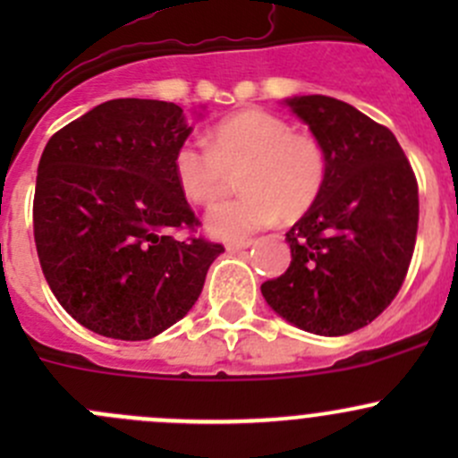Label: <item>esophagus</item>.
<instances>
[{
  "label": "esophagus",
  "instance_id": "1",
  "mask_svg": "<svg viewBox=\"0 0 458 458\" xmlns=\"http://www.w3.org/2000/svg\"><path fill=\"white\" fill-rule=\"evenodd\" d=\"M252 242H228L225 243V250L228 252H242L246 250V248H250Z\"/></svg>",
  "mask_w": 458,
  "mask_h": 458
}]
</instances>
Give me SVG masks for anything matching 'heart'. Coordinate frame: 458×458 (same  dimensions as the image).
I'll return each instance as SVG.
<instances>
[{
	"label": "heart",
	"mask_w": 458,
	"mask_h": 458,
	"mask_svg": "<svg viewBox=\"0 0 458 458\" xmlns=\"http://www.w3.org/2000/svg\"><path fill=\"white\" fill-rule=\"evenodd\" d=\"M206 146L179 143L173 174L179 191L197 206H212L225 191L228 173H239L237 199L219 203L206 216L208 233L243 242L279 216L306 215L326 182V152L315 137L294 132L285 119L266 110H242L208 131Z\"/></svg>",
	"instance_id": "b5f03b06"
}]
</instances>
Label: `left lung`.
<instances>
[{"label":"left lung","instance_id":"8db88e82","mask_svg":"<svg viewBox=\"0 0 458 458\" xmlns=\"http://www.w3.org/2000/svg\"><path fill=\"white\" fill-rule=\"evenodd\" d=\"M326 152L315 206L285 233L290 267L261 285L299 330L341 336L374 321L399 293L414 252L419 188L396 137L345 101L284 99Z\"/></svg>","mask_w":458,"mask_h":458}]
</instances>
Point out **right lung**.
<instances>
[{"mask_svg":"<svg viewBox=\"0 0 458 458\" xmlns=\"http://www.w3.org/2000/svg\"><path fill=\"white\" fill-rule=\"evenodd\" d=\"M191 132L173 101L113 99L41 152L32 203L41 270L64 310L97 335L143 341L168 330L224 252L201 237H170L197 225L173 174Z\"/></svg>","mask_w":458,"mask_h":458,"instance_id":"right-lung-1","label":"right lung"}]
</instances>
